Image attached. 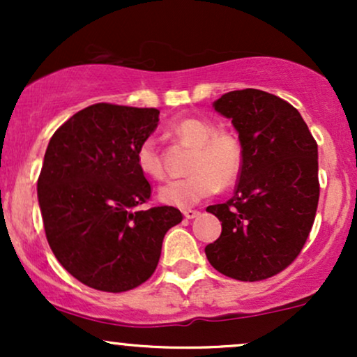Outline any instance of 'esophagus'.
Listing matches in <instances>:
<instances>
[{"instance_id": "obj_1", "label": "esophagus", "mask_w": 357, "mask_h": 357, "mask_svg": "<svg viewBox=\"0 0 357 357\" xmlns=\"http://www.w3.org/2000/svg\"><path fill=\"white\" fill-rule=\"evenodd\" d=\"M183 215H184V218L192 220V218H196V216H199V211L198 210H184Z\"/></svg>"}]
</instances>
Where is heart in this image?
Listing matches in <instances>:
<instances>
[{
    "label": "heart",
    "instance_id": "1",
    "mask_svg": "<svg viewBox=\"0 0 357 357\" xmlns=\"http://www.w3.org/2000/svg\"><path fill=\"white\" fill-rule=\"evenodd\" d=\"M173 136L195 147L188 171L190 176L167 181L159 188V202L167 206L190 208L210 198L221 188L231 186L243 167V147L235 134L216 130L206 119L188 117L176 122ZM137 167L153 179H162L166 171L158 142L147 137L136 151Z\"/></svg>",
    "mask_w": 357,
    "mask_h": 357
}]
</instances>
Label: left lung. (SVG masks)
I'll return each mask as SVG.
<instances>
[{
  "label": "left lung",
  "mask_w": 357,
  "mask_h": 357,
  "mask_svg": "<svg viewBox=\"0 0 357 357\" xmlns=\"http://www.w3.org/2000/svg\"><path fill=\"white\" fill-rule=\"evenodd\" d=\"M213 107L231 119L243 167L233 198L206 208L221 221V235L204 253L223 275L264 280L296 260L314 225L317 142L294 105L264 90H233Z\"/></svg>",
  "instance_id": "obj_1"
}]
</instances>
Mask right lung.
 Returning a JSON list of instances; mask_svg holds the SVG:
<instances>
[{
  "mask_svg": "<svg viewBox=\"0 0 357 357\" xmlns=\"http://www.w3.org/2000/svg\"><path fill=\"white\" fill-rule=\"evenodd\" d=\"M158 122V109L102 102L72 116L48 142L36 184L48 245L92 289L116 294L144 284L166 231L183 220L173 206L137 210L151 184L136 151Z\"/></svg>",
  "mask_w": 357,
  "mask_h": 357,
  "instance_id": "add662e5",
  "label": "right lung"
}]
</instances>
